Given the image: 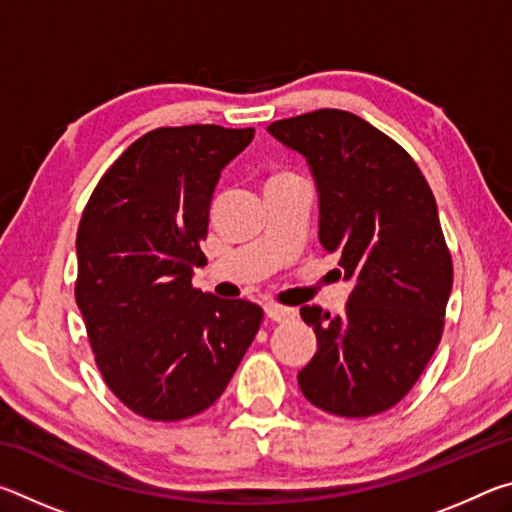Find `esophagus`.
<instances>
[{
  "instance_id": "1",
  "label": "esophagus",
  "mask_w": 512,
  "mask_h": 512,
  "mask_svg": "<svg viewBox=\"0 0 512 512\" xmlns=\"http://www.w3.org/2000/svg\"><path fill=\"white\" fill-rule=\"evenodd\" d=\"M264 311H266V318L275 320V323H287V320L296 316V311L291 307H282V305H266Z\"/></svg>"
}]
</instances>
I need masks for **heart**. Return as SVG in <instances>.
Masks as SVG:
<instances>
[{
    "mask_svg": "<svg viewBox=\"0 0 512 512\" xmlns=\"http://www.w3.org/2000/svg\"><path fill=\"white\" fill-rule=\"evenodd\" d=\"M284 178H291V176H289V173H275V176L268 180V183H273V180H284Z\"/></svg>",
    "mask_w": 512,
    "mask_h": 512,
    "instance_id": "obj_1",
    "label": "heart"
}]
</instances>
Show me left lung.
I'll return each mask as SVG.
<instances>
[{
    "label": "left lung",
    "instance_id": "1",
    "mask_svg": "<svg viewBox=\"0 0 512 512\" xmlns=\"http://www.w3.org/2000/svg\"><path fill=\"white\" fill-rule=\"evenodd\" d=\"M268 133L307 158L318 239L354 280L343 316L300 309L318 341L298 372L300 391L341 418L388 411L443 336L454 268L436 198L411 155L352 112L314 110L273 121Z\"/></svg>",
    "mask_w": 512,
    "mask_h": 512
}]
</instances>
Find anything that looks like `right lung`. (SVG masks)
Wrapping results in <instances>:
<instances>
[{
  "label": "right lung",
  "mask_w": 512,
  "mask_h": 512,
  "mask_svg": "<svg viewBox=\"0 0 512 512\" xmlns=\"http://www.w3.org/2000/svg\"><path fill=\"white\" fill-rule=\"evenodd\" d=\"M255 128L194 124L142 135L103 173L76 232V305L108 388L155 422L219 400L264 311L192 287L210 203Z\"/></svg>",
  "instance_id": "right-lung-1"
}]
</instances>
